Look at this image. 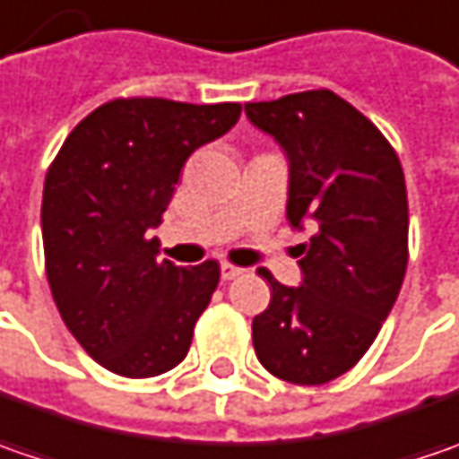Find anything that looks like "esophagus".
<instances>
[{
    "label": "esophagus",
    "mask_w": 459,
    "mask_h": 459,
    "mask_svg": "<svg viewBox=\"0 0 459 459\" xmlns=\"http://www.w3.org/2000/svg\"><path fill=\"white\" fill-rule=\"evenodd\" d=\"M244 272H247V269L236 267V264H229V262H223V264H221V277H223V280H236V277H241Z\"/></svg>",
    "instance_id": "obj_1"
}]
</instances>
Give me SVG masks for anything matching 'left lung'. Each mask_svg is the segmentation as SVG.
Wrapping results in <instances>:
<instances>
[{"label": "left lung", "mask_w": 459, "mask_h": 459, "mask_svg": "<svg viewBox=\"0 0 459 459\" xmlns=\"http://www.w3.org/2000/svg\"><path fill=\"white\" fill-rule=\"evenodd\" d=\"M251 126L272 135L290 167L288 221L310 226L298 288H272L251 324L256 359L295 385H324L375 342L409 264L403 169L385 135L329 90L249 102Z\"/></svg>", "instance_id": "left-lung-1"}]
</instances>
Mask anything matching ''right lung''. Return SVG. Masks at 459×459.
<instances>
[{
  "instance_id": "add662e5",
  "label": "right lung",
  "mask_w": 459,
  "mask_h": 459,
  "mask_svg": "<svg viewBox=\"0 0 459 459\" xmlns=\"http://www.w3.org/2000/svg\"><path fill=\"white\" fill-rule=\"evenodd\" d=\"M241 105L161 97L112 100L58 151L43 187V249L64 324L91 359L123 377L177 368L221 267L156 259L161 223L185 161L229 133Z\"/></svg>"
}]
</instances>
